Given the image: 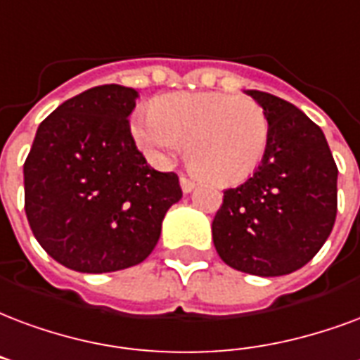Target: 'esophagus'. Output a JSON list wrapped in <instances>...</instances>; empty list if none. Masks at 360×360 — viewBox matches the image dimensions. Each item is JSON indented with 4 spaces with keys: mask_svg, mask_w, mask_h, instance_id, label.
<instances>
[{
    "mask_svg": "<svg viewBox=\"0 0 360 360\" xmlns=\"http://www.w3.org/2000/svg\"><path fill=\"white\" fill-rule=\"evenodd\" d=\"M181 188H183V193H191V191H194V187H196V183H194L193 179H188V177H185V175H181Z\"/></svg>",
    "mask_w": 360,
    "mask_h": 360,
    "instance_id": "obj_1",
    "label": "esophagus"
}]
</instances>
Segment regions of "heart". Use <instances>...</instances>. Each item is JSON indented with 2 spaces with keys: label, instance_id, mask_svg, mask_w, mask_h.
<instances>
[{
  "label": "heart",
  "instance_id": "obj_1",
  "mask_svg": "<svg viewBox=\"0 0 360 360\" xmlns=\"http://www.w3.org/2000/svg\"><path fill=\"white\" fill-rule=\"evenodd\" d=\"M135 143L169 164L185 143L188 166L215 185L248 179L265 158L271 122L259 103L225 93H175L131 118Z\"/></svg>",
  "mask_w": 360,
  "mask_h": 360
}]
</instances>
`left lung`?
Returning a JSON list of instances; mask_svg holds the SVG:
<instances>
[{
  "mask_svg": "<svg viewBox=\"0 0 360 360\" xmlns=\"http://www.w3.org/2000/svg\"><path fill=\"white\" fill-rule=\"evenodd\" d=\"M246 93L265 108L271 141L254 175L223 193L214 244L236 271L288 275L311 262L332 233L338 166L322 129L300 108L271 93Z\"/></svg>",
  "mask_w": 360,
  "mask_h": 360,
  "instance_id": "left-lung-1",
  "label": "left lung"
}]
</instances>
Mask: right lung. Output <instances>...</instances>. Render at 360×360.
Wrapping results in <instances>:
<instances>
[{
	"mask_svg": "<svg viewBox=\"0 0 360 360\" xmlns=\"http://www.w3.org/2000/svg\"><path fill=\"white\" fill-rule=\"evenodd\" d=\"M137 91L98 85L39 124L24 162V210L39 246L79 273L145 262L181 200L177 173L156 172L133 141Z\"/></svg>",
	"mask_w": 360,
	"mask_h": 360,
	"instance_id": "right-lung-1",
	"label": "right lung"
}]
</instances>
